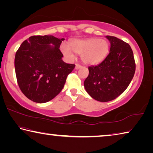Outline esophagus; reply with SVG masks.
<instances>
[{
	"mask_svg": "<svg viewBox=\"0 0 153 153\" xmlns=\"http://www.w3.org/2000/svg\"><path fill=\"white\" fill-rule=\"evenodd\" d=\"M81 67H82V66L79 65V64H76V67H75V68H76V69H78L79 68H81Z\"/></svg>",
	"mask_w": 153,
	"mask_h": 153,
	"instance_id": "obj_1",
	"label": "esophagus"
}]
</instances>
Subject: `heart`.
<instances>
[{
  "instance_id": "heart-1",
  "label": "heart",
  "mask_w": 153,
  "mask_h": 153,
  "mask_svg": "<svg viewBox=\"0 0 153 153\" xmlns=\"http://www.w3.org/2000/svg\"><path fill=\"white\" fill-rule=\"evenodd\" d=\"M109 43L105 39L88 38L75 39L70 42V47L62 44L61 49L67 58L74 59V53L81 55L82 60L86 63L96 64L101 62L109 51Z\"/></svg>"
}]
</instances>
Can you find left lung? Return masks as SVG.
<instances>
[{
  "label": "left lung",
  "mask_w": 153,
  "mask_h": 153,
  "mask_svg": "<svg viewBox=\"0 0 153 153\" xmlns=\"http://www.w3.org/2000/svg\"><path fill=\"white\" fill-rule=\"evenodd\" d=\"M110 41L109 54L97 65L88 67L84 81L86 92L94 99L108 102L125 91L136 71L133 51L129 44L115 36H107Z\"/></svg>",
  "instance_id": "8db88e82"
}]
</instances>
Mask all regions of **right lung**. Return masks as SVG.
I'll return each instance as SVG.
<instances>
[{
  "instance_id": "right-lung-1",
  "label": "right lung",
  "mask_w": 153,
  "mask_h": 153,
  "mask_svg": "<svg viewBox=\"0 0 153 153\" xmlns=\"http://www.w3.org/2000/svg\"><path fill=\"white\" fill-rule=\"evenodd\" d=\"M64 40L53 36H32L16 52L17 84L23 94L32 101L44 103L55 98L76 66L62 60L63 55L59 47Z\"/></svg>"
}]
</instances>
